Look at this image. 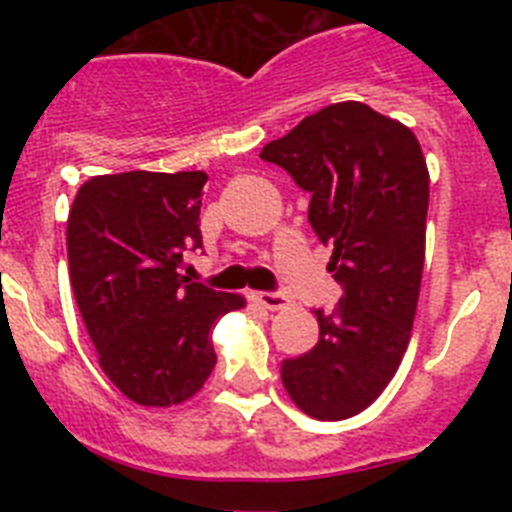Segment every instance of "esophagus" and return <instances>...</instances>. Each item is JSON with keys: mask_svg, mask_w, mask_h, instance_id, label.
Listing matches in <instances>:
<instances>
[{"mask_svg": "<svg viewBox=\"0 0 512 512\" xmlns=\"http://www.w3.org/2000/svg\"><path fill=\"white\" fill-rule=\"evenodd\" d=\"M253 300L266 310H282L289 305L287 295H282V292H253Z\"/></svg>", "mask_w": 512, "mask_h": 512, "instance_id": "obj_1", "label": "esophagus"}]
</instances>
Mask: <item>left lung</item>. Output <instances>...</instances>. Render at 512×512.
Returning a JSON list of instances; mask_svg holds the SVG:
<instances>
[{"label":"left lung","instance_id":"obj_1","mask_svg":"<svg viewBox=\"0 0 512 512\" xmlns=\"http://www.w3.org/2000/svg\"><path fill=\"white\" fill-rule=\"evenodd\" d=\"M261 158L310 194L307 220L333 246L328 269L343 287L330 315L315 310L318 343L282 361L284 390L310 418H351L395 377L413 330L428 215L423 151L402 122L338 102L266 143Z\"/></svg>","mask_w":512,"mask_h":512}]
</instances>
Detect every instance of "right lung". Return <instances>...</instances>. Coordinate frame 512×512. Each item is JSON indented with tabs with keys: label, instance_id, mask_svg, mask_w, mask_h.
<instances>
[{
	"label": "right lung",
	"instance_id": "add662e5",
	"mask_svg": "<svg viewBox=\"0 0 512 512\" xmlns=\"http://www.w3.org/2000/svg\"><path fill=\"white\" fill-rule=\"evenodd\" d=\"M205 171H125L81 184L66 223L76 305L99 366L128 400L169 408L215 369L210 330L241 295L179 274L202 248Z\"/></svg>",
	"mask_w": 512,
	"mask_h": 512
}]
</instances>
